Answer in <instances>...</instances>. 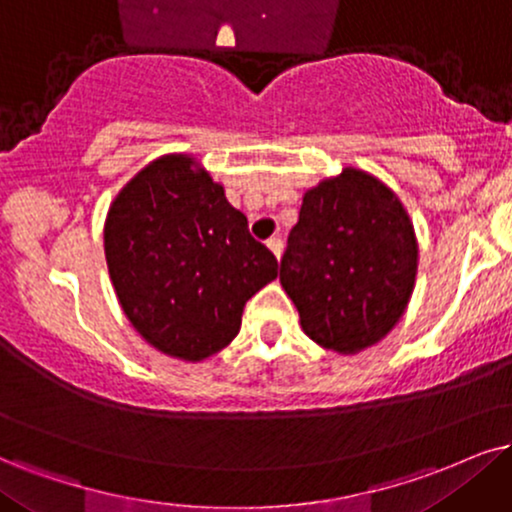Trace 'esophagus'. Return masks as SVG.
Segmentation results:
<instances>
[{"mask_svg": "<svg viewBox=\"0 0 512 512\" xmlns=\"http://www.w3.org/2000/svg\"><path fill=\"white\" fill-rule=\"evenodd\" d=\"M266 244H268V249L275 254V258L282 256V239L280 237H270Z\"/></svg>", "mask_w": 512, "mask_h": 512, "instance_id": "obj_1", "label": "esophagus"}]
</instances>
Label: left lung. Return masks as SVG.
<instances>
[{
	"label": "left lung",
	"mask_w": 512,
	"mask_h": 512,
	"mask_svg": "<svg viewBox=\"0 0 512 512\" xmlns=\"http://www.w3.org/2000/svg\"><path fill=\"white\" fill-rule=\"evenodd\" d=\"M418 242L399 197L356 168L308 189L280 261V282L315 344L358 353L401 320Z\"/></svg>",
	"instance_id": "1"
}]
</instances>
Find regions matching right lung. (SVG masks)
<instances>
[{
	"instance_id": "obj_1",
	"label": "right lung",
	"mask_w": 512,
	"mask_h": 512,
	"mask_svg": "<svg viewBox=\"0 0 512 512\" xmlns=\"http://www.w3.org/2000/svg\"><path fill=\"white\" fill-rule=\"evenodd\" d=\"M106 266L123 313L147 342L204 361L237 337L246 301L277 277L223 185L187 154L151 161L113 199Z\"/></svg>"
}]
</instances>
